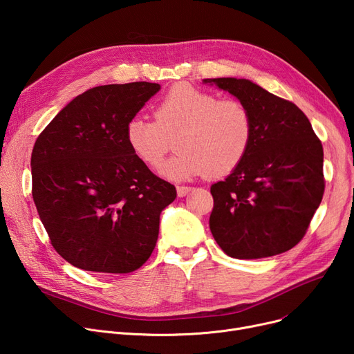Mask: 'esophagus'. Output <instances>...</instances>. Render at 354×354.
<instances>
[{
    "mask_svg": "<svg viewBox=\"0 0 354 354\" xmlns=\"http://www.w3.org/2000/svg\"><path fill=\"white\" fill-rule=\"evenodd\" d=\"M191 191H192L191 187H178V188H176V192H178V196H179V198L187 196Z\"/></svg>",
    "mask_w": 354,
    "mask_h": 354,
    "instance_id": "esophagus-1",
    "label": "esophagus"
}]
</instances>
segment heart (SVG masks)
<instances>
[{"label": "heart", "instance_id": "1", "mask_svg": "<svg viewBox=\"0 0 354 354\" xmlns=\"http://www.w3.org/2000/svg\"><path fill=\"white\" fill-rule=\"evenodd\" d=\"M174 138L178 153L162 167L165 178L227 176L250 151L252 115L243 102L178 83L155 104L153 120L135 116L124 126L129 151L152 171L162 166Z\"/></svg>", "mask_w": 354, "mask_h": 354}]
</instances>
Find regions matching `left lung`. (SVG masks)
Returning <instances> with one entry per match:
<instances>
[{
  "label": "left lung",
  "instance_id": "left-lung-1",
  "mask_svg": "<svg viewBox=\"0 0 354 354\" xmlns=\"http://www.w3.org/2000/svg\"><path fill=\"white\" fill-rule=\"evenodd\" d=\"M243 102L254 138L236 169L214 183L209 228L227 255L239 259L286 252L306 235L324 194L323 146L292 102L234 77L205 79Z\"/></svg>",
  "mask_w": 354,
  "mask_h": 354
}]
</instances>
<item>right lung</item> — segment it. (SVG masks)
I'll use <instances>...</instances> for the list:
<instances>
[{
  "instance_id": "right-lung-1",
  "label": "right lung",
  "mask_w": 354,
  "mask_h": 354,
  "mask_svg": "<svg viewBox=\"0 0 354 354\" xmlns=\"http://www.w3.org/2000/svg\"><path fill=\"white\" fill-rule=\"evenodd\" d=\"M159 88L147 82L88 88L34 143L35 208L53 248L74 267L127 274L155 250L160 212L176 189L129 151L124 126Z\"/></svg>"
}]
</instances>
